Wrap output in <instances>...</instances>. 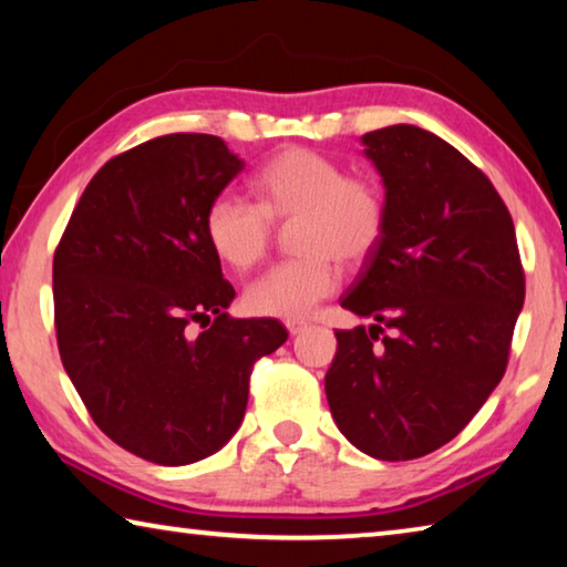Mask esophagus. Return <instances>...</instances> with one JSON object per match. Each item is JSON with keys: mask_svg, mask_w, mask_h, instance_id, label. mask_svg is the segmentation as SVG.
Masks as SVG:
<instances>
[{"mask_svg": "<svg viewBox=\"0 0 567 567\" xmlns=\"http://www.w3.org/2000/svg\"><path fill=\"white\" fill-rule=\"evenodd\" d=\"M285 328H287V332H290L292 338H295V334H300V332L307 330V322H305V320H287Z\"/></svg>", "mask_w": 567, "mask_h": 567, "instance_id": "34e87169", "label": "esophagus"}]
</instances>
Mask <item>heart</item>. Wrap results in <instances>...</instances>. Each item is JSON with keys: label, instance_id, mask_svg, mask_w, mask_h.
Instances as JSON below:
<instances>
[{"label": "heart", "instance_id": "b5f03b06", "mask_svg": "<svg viewBox=\"0 0 567 567\" xmlns=\"http://www.w3.org/2000/svg\"><path fill=\"white\" fill-rule=\"evenodd\" d=\"M257 207L219 195L205 209V237L219 262L245 272L267 255L272 225H292L297 260L247 285L245 307L257 318L300 320L348 270L375 255L388 229L385 192L370 177H350L340 162L307 147H285L255 172Z\"/></svg>", "mask_w": 567, "mask_h": 567}]
</instances>
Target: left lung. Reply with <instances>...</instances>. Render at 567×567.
Here are the masks:
<instances>
[{"instance_id": "obj_1", "label": "left lung", "mask_w": 567, "mask_h": 567, "mask_svg": "<svg viewBox=\"0 0 567 567\" xmlns=\"http://www.w3.org/2000/svg\"><path fill=\"white\" fill-rule=\"evenodd\" d=\"M360 142L388 229L342 295L372 324L334 332L324 392L364 455L415 460L450 443L503 380L525 277L511 213L453 145L415 124Z\"/></svg>"}]
</instances>
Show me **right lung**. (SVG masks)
Here are the masks:
<instances>
[{"instance_id": "add662e5", "label": "right lung", "mask_w": 567, "mask_h": 567, "mask_svg": "<svg viewBox=\"0 0 567 567\" xmlns=\"http://www.w3.org/2000/svg\"><path fill=\"white\" fill-rule=\"evenodd\" d=\"M243 169L215 134L150 140L92 177L54 252L66 375L102 433L150 463L227 445L252 364L287 340L272 318H229L235 290L205 237L207 205Z\"/></svg>"}]
</instances>
